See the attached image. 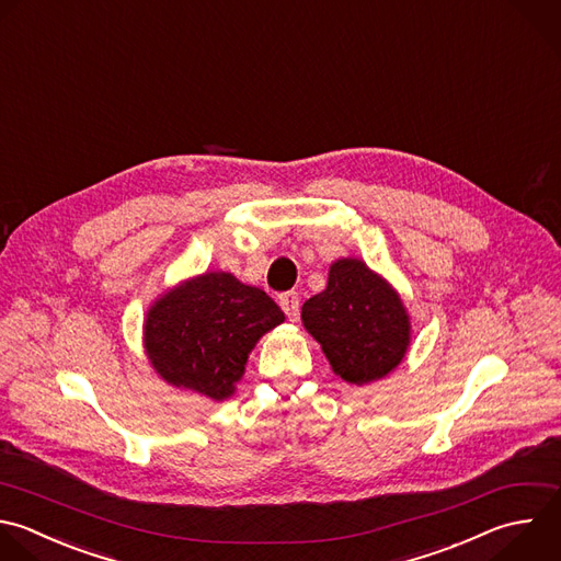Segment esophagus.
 Returning a JSON list of instances; mask_svg holds the SVG:
<instances>
[{
	"mask_svg": "<svg viewBox=\"0 0 561 561\" xmlns=\"http://www.w3.org/2000/svg\"><path fill=\"white\" fill-rule=\"evenodd\" d=\"M278 305H280V309L285 311V316H287L289 320H296V318H298V313H300V298H298L296 291H285V294H280V296H278Z\"/></svg>",
	"mask_w": 561,
	"mask_h": 561,
	"instance_id": "34e87169",
	"label": "esophagus"
}]
</instances>
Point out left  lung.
I'll use <instances>...</instances> for the list:
<instances>
[{
	"label": "left lung",
	"mask_w": 561,
	"mask_h": 561,
	"mask_svg": "<svg viewBox=\"0 0 561 561\" xmlns=\"http://www.w3.org/2000/svg\"><path fill=\"white\" fill-rule=\"evenodd\" d=\"M302 324L333 373L355 386L394 370L410 344V318L399 294L359 259L331 265L327 289L302 305Z\"/></svg>",
	"instance_id": "1"
}]
</instances>
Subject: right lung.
<instances>
[{
	"label": "right lung",
	"mask_w": 561,
	"mask_h": 561,
	"mask_svg": "<svg viewBox=\"0 0 561 561\" xmlns=\"http://www.w3.org/2000/svg\"><path fill=\"white\" fill-rule=\"evenodd\" d=\"M283 320L263 289L228 272H206L153 302L145 348L164 381L221 401L234 392L261 335Z\"/></svg>",
	"instance_id": "obj_1"
}]
</instances>
